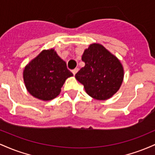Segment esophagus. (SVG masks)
Here are the masks:
<instances>
[{"mask_svg": "<svg viewBox=\"0 0 155 155\" xmlns=\"http://www.w3.org/2000/svg\"><path fill=\"white\" fill-rule=\"evenodd\" d=\"M78 70H79V69H78V68H75V69H74V70H72V73H73V74H74V75H75V74H76V73H77Z\"/></svg>", "mask_w": 155, "mask_h": 155, "instance_id": "esophagus-1", "label": "esophagus"}]
</instances>
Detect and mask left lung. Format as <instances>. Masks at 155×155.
Wrapping results in <instances>:
<instances>
[{
    "label": "left lung",
    "mask_w": 155,
    "mask_h": 155,
    "mask_svg": "<svg viewBox=\"0 0 155 155\" xmlns=\"http://www.w3.org/2000/svg\"><path fill=\"white\" fill-rule=\"evenodd\" d=\"M81 60L84 67L75 75L85 91L96 100H107L120 89L124 70L117 57L104 46L92 44L84 51Z\"/></svg>",
    "instance_id": "1"
}]
</instances>
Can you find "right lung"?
<instances>
[{
    "mask_svg": "<svg viewBox=\"0 0 155 155\" xmlns=\"http://www.w3.org/2000/svg\"><path fill=\"white\" fill-rule=\"evenodd\" d=\"M73 76L54 49L43 50L26 65L23 79L28 91L42 101H51L61 91L65 80Z\"/></svg>",
    "mask_w": 155,
    "mask_h": 155,
    "instance_id": "add662e5",
    "label": "right lung"
}]
</instances>
